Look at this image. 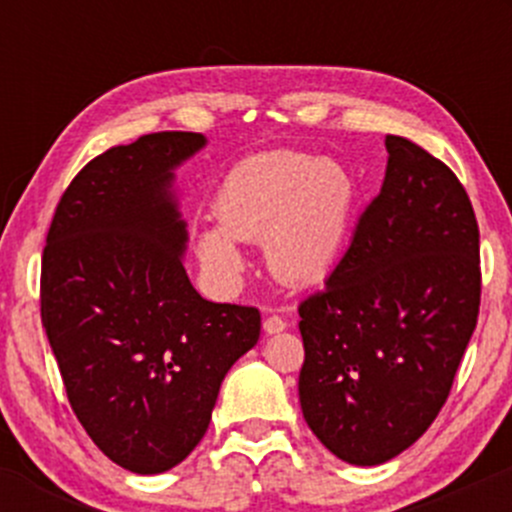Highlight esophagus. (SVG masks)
Listing matches in <instances>:
<instances>
[{"label": "esophagus", "instance_id": "34e87169", "mask_svg": "<svg viewBox=\"0 0 512 512\" xmlns=\"http://www.w3.org/2000/svg\"><path fill=\"white\" fill-rule=\"evenodd\" d=\"M262 327H265L267 334H280V332H285V329H287V319L277 317V314H270V317L265 319V324H262Z\"/></svg>", "mask_w": 512, "mask_h": 512}]
</instances>
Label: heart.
I'll use <instances>...</instances> for the list:
<instances>
[{
  "instance_id": "obj_1",
  "label": "heart",
  "mask_w": 512,
  "mask_h": 512,
  "mask_svg": "<svg viewBox=\"0 0 512 512\" xmlns=\"http://www.w3.org/2000/svg\"><path fill=\"white\" fill-rule=\"evenodd\" d=\"M356 180L339 160L304 151L255 153L232 165L213 200L218 225L195 232V255L215 280H240V242L262 240L277 280L314 285L337 265L352 225Z\"/></svg>"
}]
</instances>
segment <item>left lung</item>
Segmentation results:
<instances>
[{"instance_id": "8db88e82", "label": "left lung", "mask_w": 512, "mask_h": 512, "mask_svg": "<svg viewBox=\"0 0 512 512\" xmlns=\"http://www.w3.org/2000/svg\"><path fill=\"white\" fill-rule=\"evenodd\" d=\"M386 175L322 292L299 304V404L352 466H381L426 433L478 322V223L453 170L386 136Z\"/></svg>"}]
</instances>
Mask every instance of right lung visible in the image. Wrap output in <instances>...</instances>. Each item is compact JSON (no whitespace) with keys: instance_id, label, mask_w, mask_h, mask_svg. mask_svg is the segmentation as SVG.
Returning <instances> with one entry per match:
<instances>
[{"instance_id":"add662e5","label":"right lung","mask_w":512,"mask_h":512,"mask_svg":"<svg viewBox=\"0 0 512 512\" xmlns=\"http://www.w3.org/2000/svg\"><path fill=\"white\" fill-rule=\"evenodd\" d=\"M203 133L141 136L91 160L61 195L41 260V324L91 441L156 476L205 436L260 312L208 302L185 272L175 170Z\"/></svg>"}]
</instances>
